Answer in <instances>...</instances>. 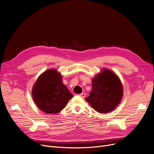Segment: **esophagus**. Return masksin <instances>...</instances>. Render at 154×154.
I'll use <instances>...</instances> for the list:
<instances>
[{
    "label": "esophagus",
    "mask_w": 154,
    "mask_h": 154,
    "mask_svg": "<svg viewBox=\"0 0 154 154\" xmlns=\"http://www.w3.org/2000/svg\"><path fill=\"white\" fill-rule=\"evenodd\" d=\"M79 95L80 96V97H83V98H84L85 97V93H81L80 94H79Z\"/></svg>",
    "instance_id": "obj_1"
}]
</instances>
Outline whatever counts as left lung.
<instances>
[{
	"label": "left lung",
	"mask_w": 154,
	"mask_h": 154,
	"mask_svg": "<svg viewBox=\"0 0 154 154\" xmlns=\"http://www.w3.org/2000/svg\"><path fill=\"white\" fill-rule=\"evenodd\" d=\"M92 90L86 101L97 112L106 114L114 110L123 97V86L113 71L104 68L92 79Z\"/></svg>",
	"instance_id": "1"
}]
</instances>
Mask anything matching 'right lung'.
<instances>
[{"mask_svg":"<svg viewBox=\"0 0 154 154\" xmlns=\"http://www.w3.org/2000/svg\"><path fill=\"white\" fill-rule=\"evenodd\" d=\"M32 95L38 109L48 114L60 112L73 97L63 84L60 73L54 69L39 75L32 87Z\"/></svg>","mask_w":154,"mask_h":154,"instance_id":"obj_1","label":"right lung"}]
</instances>
